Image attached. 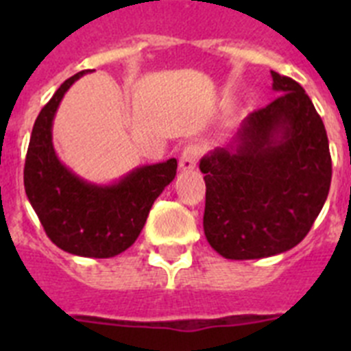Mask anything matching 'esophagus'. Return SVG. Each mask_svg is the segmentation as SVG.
Segmentation results:
<instances>
[{"instance_id": "34e87169", "label": "esophagus", "mask_w": 351, "mask_h": 351, "mask_svg": "<svg viewBox=\"0 0 351 351\" xmlns=\"http://www.w3.org/2000/svg\"><path fill=\"white\" fill-rule=\"evenodd\" d=\"M198 158H200V147H198L197 144L186 145V147L182 149L181 158H179V169H181L182 172H191V170L197 167Z\"/></svg>"}]
</instances>
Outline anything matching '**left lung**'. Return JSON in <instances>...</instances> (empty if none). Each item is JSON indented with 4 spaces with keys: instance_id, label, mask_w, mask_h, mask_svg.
Here are the masks:
<instances>
[{
    "instance_id": "8db88e82",
    "label": "left lung",
    "mask_w": 351,
    "mask_h": 351,
    "mask_svg": "<svg viewBox=\"0 0 351 351\" xmlns=\"http://www.w3.org/2000/svg\"><path fill=\"white\" fill-rule=\"evenodd\" d=\"M274 100L237 137L200 160L204 232L221 256L253 260L291 250L327 200L332 161L324 121L299 82L271 71Z\"/></svg>"
}]
</instances>
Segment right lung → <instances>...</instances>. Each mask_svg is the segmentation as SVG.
I'll return each mask as SVG.
<instances>
[{"label": "right lung", "instance_id": "obj_1", "mask_svg": "<svg viewBox=\"0 0 351 351\" xmlns=\"http://www.w3.org/2000/svg\"><path fill=\"white\" fill-rule=\"evenodd\" d=\"M84 73L64 80L40 110L27 145L24 188L56 246L71 255L110 258L137 241L154 200L176 178L178 160L138 167L107 186L91 184L68 170L52 145V119L64 93Z\"/></svg>", "mask_w": 351, "mask_h": 351}]
</instances>
